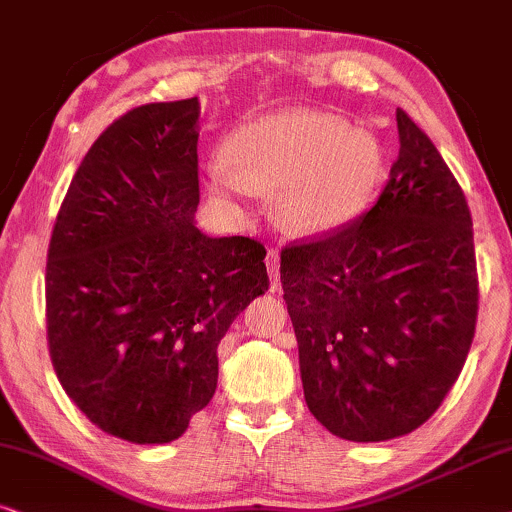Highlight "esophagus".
Wrapping results in <instances>:
<instances>
[{
    "label": "esophagus",
    "mask_w": 512,
    "mask_h": 512,
    "mask_svg": "<svg viewBox=\"0 0 512 512\" xmlns=\"http://www.w3.org/2000/svg\"><path fill=\"white\" fill-rule=\"evenodd\" d=\"M267 271H269L271 281H274V288H276V283H278V250L276 248H271L267 252Z\"/></svg>",
    "instance_id": "1"
}]
</instances>
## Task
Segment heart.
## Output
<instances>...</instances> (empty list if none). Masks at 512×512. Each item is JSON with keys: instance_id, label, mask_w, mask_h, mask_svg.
Masks as SVG:
<instances>
[{"instance_id": "heart-1", "label": "heart", "mask_w": 512, "mask_h": 512, "mask_svg": "<svg viewBox=\"0 0 512 512\" xmlns=\"http://www.w3.org/2000/svg\"><path fill=\"white\" fill-rule=\"evenodd\" d=\"M383 151L338 115L278 111L238 127L226 158L208 165L210 191L238 200L281 189L278 212L300 231H328L357 217L378 184Z\"/></svg>"}]
</instances>
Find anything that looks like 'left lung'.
<instances>
[{
    "label": "left lung",
    "mask_w": 512,
    "mask_h": 512,
    "mask_svg": "<svg viewBox=\"0 0 512 512\" xmlns=\"http://www.w3.org/2000/svg\"><path fill=\"white\" fill-rule=\"evenodd\" d=\"M397 129L399 158L373 208L281 250L304 401L349 442L420 428L454 387L475 338L468 200L401 108Z\"/></svg>",
    "instance_id": "1"
}]
</instances>
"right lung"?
I'll list each match as a JSON object with an SVG mask.
<instances>
[{
	"instance_id": "right-lung-1",
	"label": "right lung",
	"mask_w": 512,
	"mask_h": 512,
	"mask_svg": "<svg viewBox=\"0 0 512 512\" xmlns=\"http://www.w3.org/2000/svg\"><path fill=\"white\" fill-rule=\"evenodd\" d=\"M198 99L146 103L101 132L47 252L58 383L96 428L134 444L184 435L217 390V347L269 288L264 245L193 224Z\"/></svg>"
}]
</instances>
